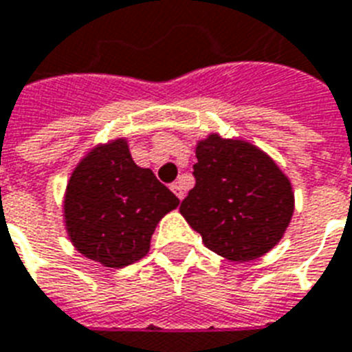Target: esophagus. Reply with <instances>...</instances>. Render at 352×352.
<instances>
[{"mask_svg": "<svg viewBox=\"0 0 352 352\" xmlns=\"http://www.w3.org/2000/svg\"><path fill=\"white\" fill-rule=\"evenodd\" d=\"M170 189H173V192L176 196H178L179 200H184L185 196V189H184V184L182 182H174L173 185H170Z\"/></svg>", "mask_w": 352, "mask_h": 352, "instance_id": "esophagus-1", "label": "esophagus"}]
</instances>
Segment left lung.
Returning a JSON list of instances; mask_svg holds the SVG:
<instances>
[{
    "label": "left lung",
    "instance_id": "obj_1",
    "mask_svg": "<svg viewBox=\"0 0 352 352\" xmlns=\"http://www.w3.org/2000/svg\"><path fill=\"white\" fill-rule=\"evenodd\" d=\"M195 187L179 213L211 252L253 261L280 241L294 213L290 182L257 146L209 135L196 146Z\"/></svg>",
    "mask_w": 352,
    "mask_h": 352
}]
</instances>
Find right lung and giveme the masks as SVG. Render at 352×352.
<instances>
[{
    "instance_id": "1",
    "label": "right lung",
    "mask_w": 352,
    "mask_h": 352,
    "mask_svg": "<svg viewBox=\"0 0 352 352\" xmlns=\"http://www.w3.org/2000/svg\"><path fill=\"white\" fill-rule=\"evenodd\" d=\"M179 200L151 168L133 163L126 141L117 139L84 157L65 192V226L84 257L122 268L146 255L163 214Z\"/></svg>"
}]
</instances>
